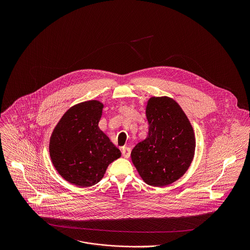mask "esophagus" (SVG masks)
<instances>
[{
  "mask_svg": "<svg viewBox=\"0 0 250 250\" xmlns=\"http://www.w3.org/2000/svg\"><path fill=\"white\" fill-rule=\"evenodd\" d=\"M121 153H122V155H123L124 158L128 159V158L130 157V155H131V148H129V147H123Z\"/></svg>",
  "mask_w": 250,
  "mask_h": 250,
  "instance_id": "esophagus-1",
  "label": "esophagus"
}]
</instances>
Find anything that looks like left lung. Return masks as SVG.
Instances as JSON below:
<instances>
[{
	"label": "left lung",
	"instance_id": "obj_1",
	"mask_svg": "<svg viewBox=\"0 0 250 250\" xmlns=\"http://www.w3.org/2000/svg\"><path fill=\"white\" fill-rule=\"evenodd\" d=\"M147 138L132 150V162L143 181L164 187L178 180L194 155L193 129L178 104L168 97H152L146 107Z\"/></svg>",
	"mask_w": 250,
	"mask_h": 250
}]
</instances>
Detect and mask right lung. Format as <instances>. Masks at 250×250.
<instances>
[{
  "label": "right lung",
  "instance_id": "obj_1",
  "mask_svg": "<svg viewBox=\"0 0 250 250\" xmlns=\"http://www.w3.org/2000/svg\"><path fill=\"white\" fill-rule=\"evenodd\" d=\"M103 104L96 100L70 107L50 139V157L62 178L86 188L104 177L110 163L121 156L119 149L99 129Z\"/></svg>",
  "mask_w": 250,
  "mask_h": 250
}]
</instances>
